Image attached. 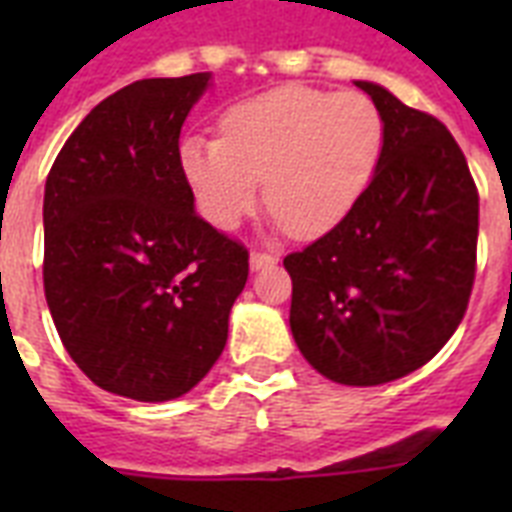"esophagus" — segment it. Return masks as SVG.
Segmentation results:
<instances>
[{"mask_svg": "<svg viewBox=\"0 0 512 512\" xmlns=\"http://www.w3.org/2000/svg\"><path fill=\"white\" fill-rule=\"evenodd\" d=\"M276 260H279V257L271 255V252H252V255H249V268H252V271H263L268 265H276Z\"/></svg>", "mask_w": 512, "mask_h": 512, "instance_id": "1", "label": "esophagus"}]
</instances>
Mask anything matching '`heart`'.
<instances>
[{"label": "heart", "mask_w": 512, "mask_h": 512, "mask_svg": "<svg viewBox=\"0 0 512 512\" xmlns=\"http://www.w3.org/2000/svg\"><path fill=\"white\" fill-rule=\"evenodd\" d=\"M223 138L191 135L180 170L209 223L231 231L265 201L276 223L316 239L345 220L372 183L385 119L364 92L279 84L223 114Z\"/></svg>", "instance_id": "b5f03b06"}]
</instances>
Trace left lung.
<instances>
[{"label": "left lung", "mask_w": 512, "mask_h": 512, "mask_svg": "<svg viewBox=\"0 0 512 512\" xmlns=\"http://www.w3.org/2000/svg\"><path fill=\"white\" fill-rule=\"evenodd\" d=\"M385 119L372 183L345 220L284 257L289 327L340 385H382L428 364L460 327L476 279L478 191L436 116L356 82Z\"/></svg>", "instance_id": "1"}]
</instances>
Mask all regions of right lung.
<instances>
[{"label":"right lung","mask_w":512,"mask_h":512,"mask_svg":"<svg viewBox=\"0 0 512 512\" xmlns=\"http://www.w3.org/2000/svg\"><path fill=\"white\" fill-rule=\"evenodd\" d=\"M212 74L140 79L60 148L44 185V295L68 356L98 388L172 401L228 340L249 255L204 223L180 170L185 116Z\"/></svg>","instance_id":"obj_1"}]
</instances>
